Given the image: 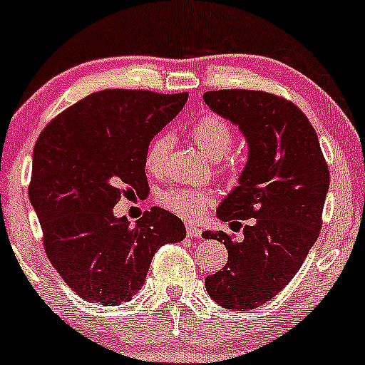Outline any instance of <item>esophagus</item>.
<instances>
[{
  "mask_svg": "<svg viewBox=\"0 0 365 365\" xmlns=\"http://www.w3.org/2000/svg\"><path fill=\"white\" fill-rule=\"evenodd\" d=\"M186 235L191 238H200L202 237V230L195 225H186Z\"/></svg>",
  "mask_w": 365,
  "mask_h": 365,
  "instance_id": "34e87169",
  "label": "esophagus"
}]
</instances>
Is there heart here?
Segmentation results:
<instances>
[{"instance_id":"b5f03b06","label":"heart","mask_w":365,"mask_h":365,"mask_svg":"<svg viewBox=\"0 0 365 365\" xmlns=\"http://www.w3.org/2000/svg\"><path fill=\"white\" fill-rule=\"evenodd\" d=\"M190 139L210 160H221L222 156L228 155L231 146H233V130H231L228 121L221 116L203 115L191 125ZM168 151H170L168 135L162 134L153 140L151 146L148 148L146 160H144L150 174H162ZM160 202L168 210L184 219H197L212 203V193L202 190V187L178 186L163 191L160 195Z\"/></svg>"}]
</instances>
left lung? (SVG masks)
Instances as JSON below:
<instances>
[{
  "instance_id": "1",
  "label": "left lung",
  "mask_w": 365,
  "mask_h": 365,
  "mask_svg": "<svg viewBox=\"0 0 365 365\" xmlns=\"http://www.w3.org/2000/svg\"><path fill=\"white\" fill-rule=\"evenodd\" d=\"M203 101L249 146L238 186L217 209L221 221L249 222L240 242L203 231L228 249V262L205 278V289L219 307L249 312L292 280L319 238L329 168L315 128L289 101L242 88L205 92Z\"/></svg>"
}]
</instances>
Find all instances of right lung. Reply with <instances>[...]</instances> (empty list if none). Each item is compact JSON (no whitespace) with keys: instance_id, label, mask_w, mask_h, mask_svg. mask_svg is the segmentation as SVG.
I'll use <instances>...</instances> for the list:
<instances>
[{"instance_id":"add662e5","label":"right lung","mask_w":365,"mask_h":365,"mask_svg":"<svg viewBox=\"0 0 365 365\" xmlns=\"http://www.w3.org/2000/svg\"><path fill=\"white\" fill-rule=\"evenodd\" d=\"M187 93L108 88L56 116L33 151L31 205L46 256L83 299L116 307L140 291L156 250L186 238L178 215L153 207L135 225L116 217L121 195L148 187L153 137L178 116Z\"/></svg>"}]
</instances>
